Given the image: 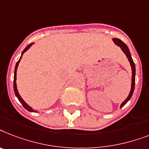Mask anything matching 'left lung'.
Masks as SVG:
<instances>
[{"label":"left lung","instance_id":"left-lung-1","mask_svg":"<svg viewBox=\"0 0 149 149\" xmlns=\"http://www.w3.org/2000/svg\"><path fill=\"white\" fill-rule=\"evenodd\" d=\"M112 41H114L115 45L120 47V48L122 49V52L125 54L126 57L128 58V61L130 63V65H131V68H132V86H131V90H130V92H129V95L127 97L125 101L122 102L121 105H120V108H122V107L125 105V104L127 103V102L131 99V97L133 95V92H134V89H135V63L132 60V55H131V53H130V51L128 49V46L125 44L122 41H121L120 39L118 38H112Z\"/></svg>","mask_w":149,"mask_h":149}]
</instances>
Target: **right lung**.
I'll return each mask as SVG.
<instances>
[{
    "label": "right lung",
    "instance_id": "right-lung-1",
    "mask_svg": "<svg viewBox=\"0 0 149 149\" xmlns=\"http://www.w3.org/2000/svg\"><path fill=\"white\" fill-rule=\"evenodd\" d=\"M34 43H31V44H30V45H28L27 46V47L24 48V50L23 51V52L21 53V56L20 57V59L18 60V61L16 63V65H15V68H14V93H15V95H16V97H17V99L19 100V102H21V104H22V105H23V107L25 109H27L28 111H31V112H37L38 111L37 110H34L33 108H31V106H29L28 104L26 103L23 100V98L21 97V95H19L18 93V91H17V83H16V80H17V67H18V65H19V63H20V61L21 60V58H22V55L24 54V53L25 52H27V50L29 49L30 47H31L32 45H34Z\"/></svg>",
    "mask_w": 149,
    "mask_h": 149
}]
</instances>
